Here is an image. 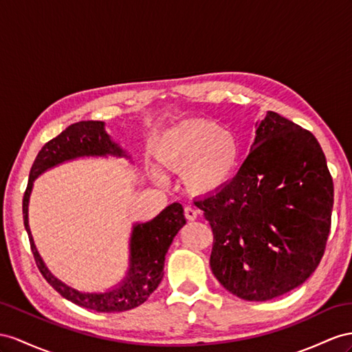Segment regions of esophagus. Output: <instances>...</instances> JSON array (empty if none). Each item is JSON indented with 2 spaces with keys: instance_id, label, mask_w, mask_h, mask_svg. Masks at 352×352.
Returning a JSON list of instances; mask_svg holds the SVG:
<instances>
[{
  "instance_id": "34e87169",
  "label": "esophagus",
  "mask_w": 352,
  "mask_h": 352,
  "mask_svg": "<svg viewBox=\"0 0 352 352\" xmlns=\"http://www.w3.org/2000/svg\"><path fill=\"white\" fill-rule=\"evenodd\" d=\"M184 217L188 220V221H193L197 219V210H195L193 206H186L184 208Z\"/></svg>"
}]
</instances>
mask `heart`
<instances>
[{"label": "heart", "instance_id": "1", "mask_svg": "<svg viewBox=\"0 0 352 352\" xmlns=\"http://www.w3.org/2000/svg\"><path fill=\"white\" fill-rule=\"evenodd\" d=\"M159 160L183 170L184 184L196 193H211L226 184L239 157L238 141L230 131L206 119H187L160 135Z\"/></svg>", "mask_w": 352, "mask_h": 352}]
</instances>
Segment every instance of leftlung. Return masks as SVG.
<instances>
[{
	"label": "left lung",
	"instance_id": "1",
	"mask_svg": "<svg viewBox=\"0 0 352 352\" xmlns=\"http://www.w3.org/2000/svg\"><path fill=\"white\" fill-rule=\"evenodd\" d=\"M195 205L214 235L215 278L241 299L263 302L305 283L321 262L333 179L317 138L267 111L238 174Z\"/></svg>",
	"mask_w": 352,
	"mask_h": 352
}]
</instances>
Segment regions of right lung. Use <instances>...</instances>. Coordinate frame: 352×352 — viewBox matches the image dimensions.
Segmentation results:
<instances>
[{"label":"right lung","mask_w":352,"mask_h":352,"mask_svg":"<svg viewBox=\"0 0 352 352\" xmlns=\"http://www.w3.org/2000/svg\"><path fill=\"white\" fill-rule=\"evenodd\" d=\"M105 155L124 156L120 147L111 142L110 137L105 133L104 122L86 120L69 124L58 137L44 144L37 157H35L30 173L28 186H26L23 195L22 212L35 263H37L44 279L62 297L82 306V308L96 312H123L137 308L146 302L164 278L166 251L178 230L186 224L182 205L178 202L170 204L156 219L137 224L133 228L131 239V267L128 276L119 287L107 293H80L53 276L44 266L38 251L34 245L28 226V202L35 178L46 169L64 160L80 156Z\"/></svg>","instance_id":"right-lung-1"}]
</instances>
